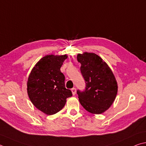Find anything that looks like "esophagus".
<instances>
[{
    "label": "esophagus",
    "mask_w": 146,
    "mask_h": 146,
    "mask_svg": "<svg viewBox=\"0 0 146 146\" xmlns=\"http://www.w3.org/2000/svg\"><path fill=\"white\" fill-rule=\"evenodd\" d=\"M71 92H72V94H73V95H75V94H76V89H75V88H73V89H71Z\"/></svg>",
    "instance_id": "esophagus-1"
}]
</instances>
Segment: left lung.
Wrapping results in <instances>:
<instances>
[{
  "mask_svg": "<svg viewBox=\"0 0 146 146\" xmlns=\"http://www.w3.org/2000/svg\"><path fill=\"white\" fill-rule=\"evenodd\" d=\"M77 60L86 84L84 91H77L79 102L87 112L101 114L110 107L117 96L115 76L107 63L94 53L78 54Z\"/></svg>",
  "mask_w": 146,
  "mask_h": 146,
  "instance_id": "left-lung-1",
  "label": "left lung"
}]
</instances>
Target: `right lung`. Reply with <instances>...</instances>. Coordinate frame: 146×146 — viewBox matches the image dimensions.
Returning a JSON list of instances; mask_svg holds the SVG:
<instances>
[{"instance_id": "add662e5", "label": "right lung", "mask_w": 146, "mask_h": 146, "mask_svg": "<svg viewBox=\"0 0 146 146\" xmlns=\"http://www.w3.org/2000/svg\"><path fill=\"white\" fill-rule=\"evenodd\" d=\"M67 55H46L32 69L27 83V94L32 103L46 115H53L64 107L72 96L65 87V76L60 71Z\"/></svg>"}]
</instances>
